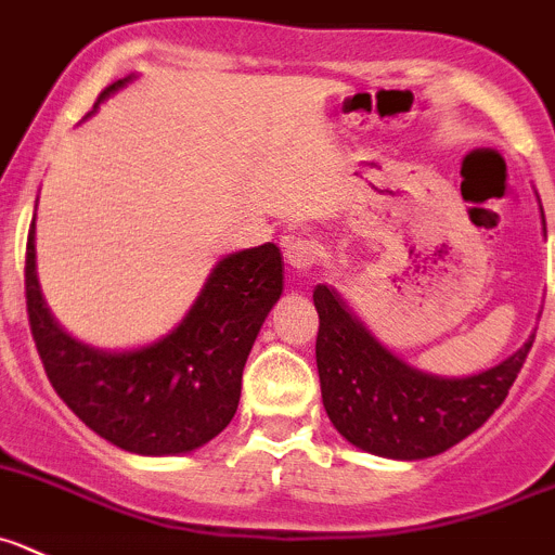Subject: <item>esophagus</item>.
Listing matches in <instances>:
<instances>
[{
  "instance_id": "obj_1",
  "label": "esophagus",
  "mask_w": 555,
  "mask_h": 555,
  "mask_svg": "<svg viewBox=\"0 0 555 555\" xmlns=\"http://www.w3.org/2000/svg\"><path fill=\"white\" fill-rule=\"evenodd\" d=\"M284 257H287V262L295 268V271H311V268L320 262L322 249L320 244H314V241L298 238L284 249Z\"/></svg>"
}]
</instances>
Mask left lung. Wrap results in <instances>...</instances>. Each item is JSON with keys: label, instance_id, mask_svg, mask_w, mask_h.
Here are the masks:
<instances>
[{"label": "left lung", "instance_id": "obj_1", "mask_svg": "<svg viewBox=\"0 0 555 555\" xmlns=\"http://www.w3.org/2000/svg\"><path fill=\"white\" fill-rule=\"evenodd\" d=\"M320 314L317 371L322 403L347 442L385 459L444 453L502 406L534 336L515 354L475 376H434L382 347L327 284L314 287Z\"/></svg>", "mask_w": 555, "mask_h": 555}]
</instances>
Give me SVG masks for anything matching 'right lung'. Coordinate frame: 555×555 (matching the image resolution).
I'll use <instances>...</instances> for the list:
<instances>
[{"instance_id": "right-lung-1", "label": "right lung", "mask_w": 555, "mask_h": 555, "mask_svg": "<svg viewBox=\"0 0 555 555\" xmlns=\"http://www.w3.org/2000/svg\"><path fill=\"white\" fill-rule=\"evenodd\" d=\"M129 80L132 75L107 86L86 118ZM282 271L276 244L228 255L168 336L132 352H102L67 336L48 311L37 284L31 219L26 314L53 390L91 431L127 453H192L233 421L251 344L282 295Z\"/></svg>"}]
</instances>
